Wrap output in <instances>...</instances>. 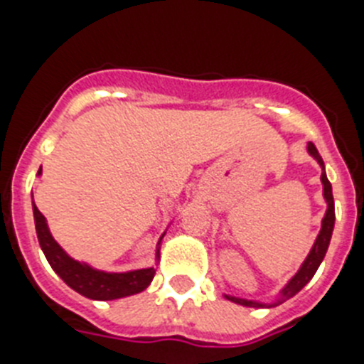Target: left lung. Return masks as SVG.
Instances as JSON below:
<instances>
[{"mask_svg": "<svg viewBox=\"0 0 364 364\" xmlns=\"http://www.w3.org/2000/svg\"><path fill=\"white\" fill-rule=\"evenodd\" d=\"M308 154L314 157L315 161L321 166L322 173H321V183H322V196H324V201H326V214L322 218L321 223V230H318L317 240H315L314 247L311 251L308 252V257L306 260L302 262L300 265V269L296 271L295 274L291 277V280L286 284V286L278 291L277 299L273 302H262V300H247V299H240V296H232V295H223L227 300L230 302H235V304L240 306H247V308H274V306H280L282 302L289 300L291 296H295L296 293L306 286V284L314 278V274L317 273L318 265L321 262L324 260L328 251V245H330L331 240V232H333V225H335V207H333V194H331V183L328 181L326 178V168H324V161H322L321 154L317 151L314 143H308Z\"/></svg>", "mask_w": 364, "mask_h": 364, "instance_id": "8db88e82", "label": "left lung"}]
</instances>
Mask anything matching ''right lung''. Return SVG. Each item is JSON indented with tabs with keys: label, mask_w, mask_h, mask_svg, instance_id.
Here are the masks:
<instances>
[{
	"label": "right lung",
	"mask_w": 364,
	"mask_h": 364,
	"mask_svg": "<svg viewBox=\"0 0 364 364\" xmlns=\"http://www.w3.org/2000/svg\"><path fill=\"white\" fill-rule=\"evenodd\" d=\"M38 176H42V166L38 170ZM33 214H34V225H36V235L40 247L46 255L49 265L55 269L71 289L80 293L82 296L91 300H115L122 296L137 295L144 291L150 282L154 280L156 274V265L159 264V252L161 242H163L166 230L161 235L159 242L156 245V265L151 267H143V269H132L122 271V273H112V271L97 269L87 262L75 260L69 257L64 249L60 247V243L50 235L47 220L33 200Z\"/></svg>",
	"instance_id": "obj_1"
}]
</instances>
